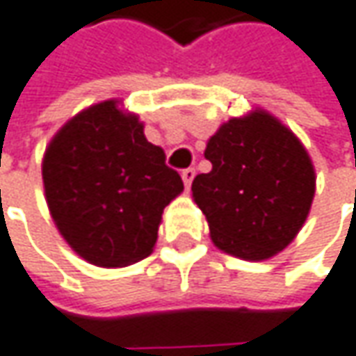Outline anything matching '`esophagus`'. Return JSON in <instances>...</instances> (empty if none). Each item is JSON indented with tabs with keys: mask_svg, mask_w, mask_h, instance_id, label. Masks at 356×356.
Returning <instances> with one entry per match:
<instances>
[{
	"mask_svg": "<svg viewBox=\"0 0 356 356\" xmlns=\"http://www.w3.org/2000/svg\"><path fill=\"white\" fill-rule=\"evenodd\" d=\"M181 179H183V183H185V187L189 189V187H191V183H193V179H195V169H193V167H189V169H185V171L181 173Z\"/></svg>",
	"mask_w": 356,
	"mask_h": 356,
	"instance_id": "34e87169",
	"label": "esophagus"
}]
</instances>
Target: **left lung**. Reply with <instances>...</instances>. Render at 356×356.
I'll return each mask as SVG.
<instances>
[{"label":"left lung","instance_id":"left-lung-1","mask_svg":"<svg viewBox=\"0 0 356 356\" xmlns=\"http://www.w3.org/2000/svg\"><path fill=\"white\" fill-rule=\"evenodd\" d=\"M213 169L191 191L217 249L265 261L299 235L315 197V167L299 137L255 107L231 117L207 141Z\"/></svg>","mask_w":356,"mask_h":356}]
</instances>
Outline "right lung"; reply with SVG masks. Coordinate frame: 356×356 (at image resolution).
I'll use <instances>...</instances> for the list:
<instances>
[{
	"instance_id": "1",
	"label": "right lung",
	"mask_w": 356,
	"mask_h": 356,
	"mask_svg": "<svg viewBox=\"0 0 356 356\" xmlns=\"http://www.w3.org/2000/svg\"><path fill=\"white\" fill-rule=\"evenodd\" d=\"M139 115L107 99L73 115L43 153L45 201L59 235L87 263L127 267L151 255L163 209L183 191Z\"/></svg>"
}]
</instances>
